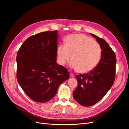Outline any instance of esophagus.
<instances>
[{"mask_svg":"<svg viewBox=\"0 0 129 129\" xmlns=\"http://www.w3.org/2000/svg\"><path fill=\"white\" fill-rule=\"evenodd\" d=\"M70 76L71 77H75V75H74L73 73H70Z\"/></svg>","mask_w":129,"mask_h":129,"instance_id":"34e87169","label":"esophagus"}]
</instances>
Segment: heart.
<instances>
[{
  "label": "heart",
  "mask_w": 129,
  "mask_h": 129,
  "mask_svg": "<svg viewBox=\"0 0 129 129\" xmlns=\"http://www.w3.org/2000/svg\"><path fill=\"white\" fill-rule=\"evenodd\" d=\"M66 45L58 46L56 49L58 63L63 65L72 56L70 66L82 73H88L98 65L102 55L100 45L83 34L69 35Z\"/></svg>",
  "instance_id": "b5f03b06"
}]
</instances>
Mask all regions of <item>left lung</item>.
I'll return each instance as SVG.
<instances>
[{
	"label": "left lung",
	"instance_id": "obj_1",
	"mask_svg": "<svg viewBox=\"0 0 129 129\" xmlns=\"http://www.w3.org/2000/svg\"><path fill=\"white\" fill-rule=\"evenodd\" d=\"M102 48V55L96 67L88 73L76 75L78 85L73 92L74 99L82 106L90 107L102 100L114 84L115 79L116 55L102 38L90 34Z\"/></svg>",
	"mask_w": 129,
	"mask_h": 129
}]
</instances>
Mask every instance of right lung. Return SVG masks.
Returning a JSON list of instances; mask_svg holds the SVG:
<instances>
[{"mask_svg": "<svg viewBox=\"0 0 129 129\" xmlns=\"http://www.w3.org/2000/svg\"><path fill=\"white\" fill-rule=\"evenodd\" d=\"M57 39V30L41 32L27 38L18 51V82L35 102L51 100L69 78L67 69L56 63Z\"/></svg>", "mask_w": 129, "mask_h": 129, "instance_id": "add662e5", "label": "right lung"}]
</instances>
